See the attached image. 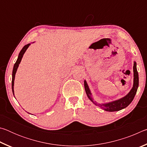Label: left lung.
<instances>
[{
    "instance_id": "1",
    "label": "left lung",
    "mask_w": 147,
    "mask_h": 147,
    "mask_svg": "<svg viewBox=\"0 0 147 147\" xmlns=\"http://www.w3.org/2000/svg\"><path fill=\"white\" fill-rule=\"evenodd\" d=\"M136 62H134V84H133V88H131L130 91L126 94L125 96L121 98L119 100H116L110 102H107L105 104H98L95 101H93V98L91 96V93L90 91V89L89 88V86L87 84L86 81L84 80V88H85L86 93L88 95V97L89 98L91 102L95 104L96 106H98L100 107L101 108H102L104 110L107 111H117L121 110L124 108H125L127 107L129 104H130L131 102H132L133 99L135 96L137 90H138V86H139V75L138 71H137L136 67Z\"/></svg>"
}]
</instances>
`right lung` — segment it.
I'll return each mask as SVG.
<instances>
[{
  "mask_svg": "<svg viewBox=\"0 0 147 147\" xmlns=\"http://www.w3.org/2000/svg\"><path fill=\"white\" fill-rule=\"evenodd\" d=\"M30 45V43L27 44L26 45H24L23 47V48L22 49V50L20 52L18 56V58H17V61L16 62V63L14 64L13 66V72H12V81H11V88H12V92H13V94L14 95V90H13V86H14V80H15V76H16V73L17 70V68H18L19 65V63H21V61L22 59V58L24 55V53H25L26 51L27 50V49L28 48V47Z\"/></svg>",
  "mask_w": 147,
  "mask_h": 147,
  "instance_id": "right-lung-1",
  "label": "right lung"
}]
</instances>
